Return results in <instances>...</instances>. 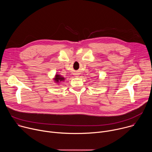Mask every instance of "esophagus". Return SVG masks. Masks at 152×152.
<instances>
[{"label": "esophagus", "instance_id": "esophagus-1", "mask_svg": "<svg viewBox=\"0 0 152 152\" xmlns=\"http://www.w3.org/2000/svg\"><path fill=\"white\" fill-rule=\"evenodd\" d=\"M76 77H78V76H76Z\"/></svg>", "mask_w": 152, "mask_h": 152}]
</instances>
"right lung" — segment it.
I'll use <instances>...</instances> for the list:
<instances>
[{"label":"right lung","instance_id":"right-lung-1","mask_svg":"<svg viewBox=\"0 0 152 152\" xmlns=\"http://www.w3.org/2000/svg\"><path fill=\"white\" fill-rule=\"evenodd\" d=\"M54 80H55V82L59 83V82H61L62 81H64L65 80V78L64 77H62L59 75H56L55 76Z\"/></svg>","mask_w":152,"mask_h":152}]
</instances>
